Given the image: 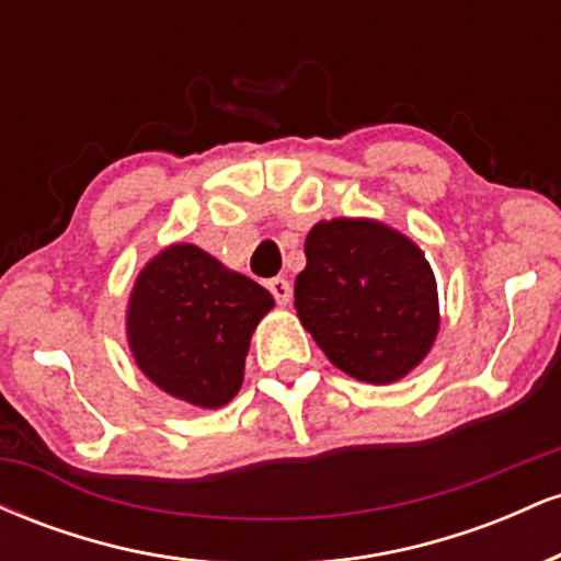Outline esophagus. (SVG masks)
<instances>
[{
    "label": "esophagus",
    "mask_w": 561,
    "mask_h": 561,
    "mask_svg": "<svg viewBox=\"0 0 561 561\" xmlns=\"http://www.w3.org/2000/svg\"><path fill=\"white\" fill-rule=\"evenodd\" d=\"M268 293L274 295V300L279 302V306H285L293 298V285H289L287 279H282V276H274V279H268Z\"/></svg>",
    "instance_id": "1"
}]
</instances>
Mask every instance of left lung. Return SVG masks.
<instances>
[{
    "label": "left lung",
    "instance_id": "1",
    "mask_svg": "<svg viewBox=\"0 0 561 561\" xmlns=\"http://www.w3.org/2000/svg\"><path fill=\"white\" fill-rule=\"evenodd\" d=\"M295 308L327 358L371 385L409 375L440 324L422 250L369 218H332L308 231Z\"/></svg>",
    "mask_w": 561,
    "mask_h": 561
}]
</instances>
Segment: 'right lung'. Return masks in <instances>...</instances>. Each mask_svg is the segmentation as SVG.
<instances>
[{"mask_svg":"<svg viewBox=\"0 0 561 561\" xmlns=\"http://www.w3.org/2000/svg\"><path fill=\"white\" fill-rule=\"evenodd\" d=\"M272 308V293L259 282L229 272L195 244H171L134 285L128 345L160 390L218 409L240 390L250 334Z\"/></svg>","mask_w":561,"mask_h":561,"instance_id":"add662e5","label":"right lung"}]
</instances>
